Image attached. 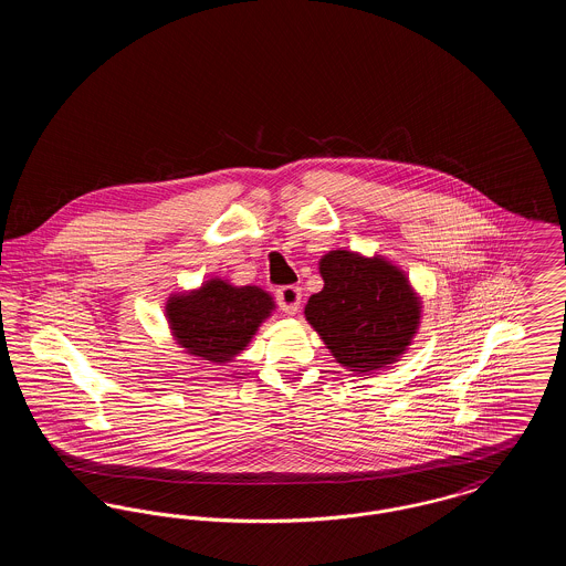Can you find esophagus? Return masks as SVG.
<instances>
[{"mask_svg": "<svg viewBox=\"0 0 566 566\" xmlns=\"http://www.w3.org/2000/svg\"><path fill=\"white\" fill-rule=\"evenodd\" d=\"M275 296H277V305L282 307V312L296 314V310H298V305H301V289H298V286H295V284L280 286V289L275 291Z\"/></svg>", "mask_w": 566, "mask_h": 566, "instance_id": "esophagus-1", "label": "esophagus"}]
</instances>
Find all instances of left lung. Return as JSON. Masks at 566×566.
I'll use <instances>...</instances> for the list:
<instances>
[{
    "label": "left lung",
    "instance_id": "obj_1",
    "mask_svg": "<svg viewBox=\"0 0 566 566\" xmlns=\"http://www.w3.org/2000/svg\"><path fill=\"white\" fill-rule=\"evenodd\" d=\"M324 289L310 296L305 318L337 363L371 374L409 346L420 303L403 273L381 259L333 250L321 261Z\"/></svg>",
    "mask_w": 566,
    "mask_h": 566
}]
</instances>
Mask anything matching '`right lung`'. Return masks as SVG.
Listing matches in <instances>:
<instances>
[{"label": "right lung", "instance_id": "add662e5", "mask_svg": "<svg viewBox=\"0 0 566 566\" xmlns=\"http://www.w3.org/2000/svg\"><path fill=\"white\" fill-rule=\"evenodd\" d=\"M271 310L273 301L261 289H235L222 280L167 303L169 324L180 346L216 365L243 350Z\"/></svg>", "mask_w": 566, "mask_h": 566}]
</instances>
